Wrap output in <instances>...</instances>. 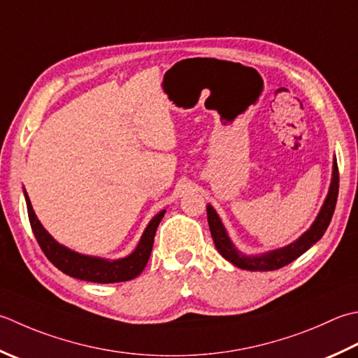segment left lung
<instances>
[{
  "mask_svg": "<svg viewBox=\"0 0 358 358\" xmlns=\"http://www.w3.org/2000/svg\"><path fill=\"white\" fill-rule=\"evenodd\" d=\"M337 197H338V167H337V159L334 158L332 178H331V185H329V191H327L323 206H321L318 215L315 217L310 228L307 229L306 233L301 234L295 242L285 245L282 248L267 251V253L243 255L242 251L236 248L233 241L229 239L225 225H223L219 214H217V211L211 205L206 206L209 229H211V236H213L217 251H219L227 261L234 264L236 267H239L242 270H250V271L278 270L284 267V265L293 262L301 255H304L312 245L317 243L321 237H323L329 223L332 220L335 205H337Z\"/></svg>",
  "mask_w": 358,
  "mask_h": 358,
  "instance_id": "8db88e82",
  "label": "left lung"
}]
</instances>
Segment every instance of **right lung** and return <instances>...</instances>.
Listing matches in <instances>:
<instances>
[{
  "mask_svg": "<svg viewBox=\"0 0 358 358\" xmlns=\"http://www.w3.org/2000/svg\"><path fill=\"white\" fill-rule=\"evenodd\" d=\"M23 192H24L27 215H29L34 236L49 261H51L55 267L62 270L68 276L82 279V281H88V282H97V284L124 282L141 275V271L144 270L152 253L157 228L159 225L161 219H163L166 214V209H163V211H159L155 217H153V219L149 222V225L145 227L141 239H139L136 245V248L133 250L130 255L121 259H105V257L77 253V251L68 248L65 245H62L55 241L54 237L45 229V227L41 225L40 220L37 219V215H35L26 189H23Z\"/></svg>",
  "mask_w": 358,
  "mask_h": 358,
  "instance_id": "right-lung-1",
  "label": "right lung"
}]
</instances>
